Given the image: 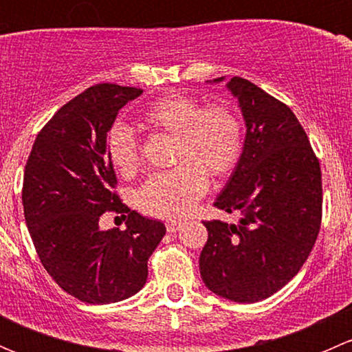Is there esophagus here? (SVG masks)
I'll return each instance as SVG.
<instances>
[{
    "mask_svg": "<svg viewBox=\"0 0 352 352\" xmlns=\"http://www.w3.org/2000/svg\"><path fill=\"white\" fill-rule=\"evenodd\" d=\"M180 226H182V225H180L179 221H168V223H166V232L175 233V232H179Z\"/></svg>",
    "mask_w": 352,
    "mask_h": 352,
    "instance_id": "obj_1",
    "label": "esophagus"
}]
</instances>
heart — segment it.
Segmentation results:
<instances>
[{
    "mask_svg": "<svg viewBox=\"0 0 352 352\" xmlns=\"http://www.w3.org/2000/svg\"><path fill=\"white\" fill-rule=\"evenodd\" d=\"M141 119L153 133L173 134L172 162L177 166L144 182L136 194L138 208L155 218H184L204 196L208 175L221 179L239 163L243 150L242 120L228 104L202 107L197 98L182 94L155 100ZM107 153L124 177L140 170V144L124 124L109 131Z\"/></svg>",
    "mask_w": 352,
    "mask_h": 352,
    "instance_id": "obj_1",
    "label": "heart"
}]
</instances>
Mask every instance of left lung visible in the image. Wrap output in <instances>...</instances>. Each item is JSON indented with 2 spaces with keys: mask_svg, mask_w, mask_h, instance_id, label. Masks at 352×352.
Listing matches in <instances>:
<instances>
[{
  "mask_svg": "<svg viewBox=\"0 0 352 352\" xmlns=\"http://www.w3.org/2000/svg\"><path fill=\"white\" fill-rule=\"evenodd\" d=\"M218 78L214 81H221ZM247 136L214 208L242 214L239 225L204 221L199 257L204 285L226 300L255 303L303 267L322 225V172L293 110L240 76L228 81Z\"/></svg>",
  "mask_w": 352,
  "mask_h": 352,
  "instance_id": "obj_1",
  "label": "left lung"
}]
</instances>
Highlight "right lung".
<instances>
[{
  "mask_svg": "<svg viewBox=\"0 0 352 352\" xmlns=\"http://www.w3.org/2000/svg\"><path fill=\"white\" fill-rule=\"evenodd\" d=\"M141 94L113 83L87 88L42 127L25 165L22 202L35 252L49 276L85 303L136 294L166 232L124 204L107 153L117 112ZM105 212L127 217L126 230L102 232L98 219Z\"/></svg>",
  "mask_w": 352,
  "mask_h": 352,
  "instance_id": "right-lung-1",
  "label": "right lung"
}]
</instances>
